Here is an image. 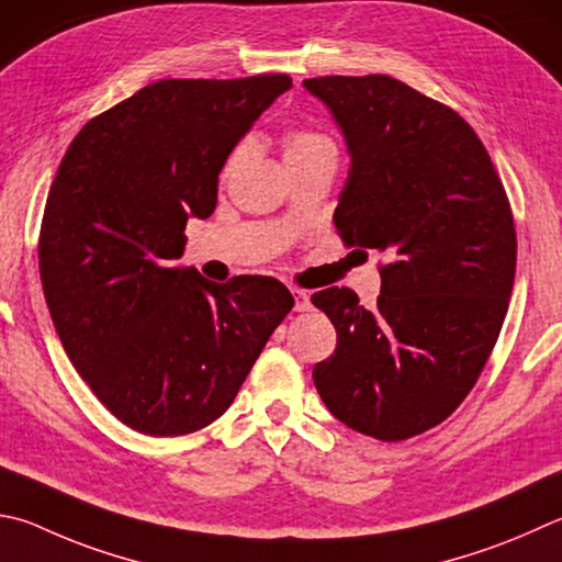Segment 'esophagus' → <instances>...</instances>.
I'll list each match as a JSON object with an SVG mask.
<instances>
[{
  "label": "esophagus",
  "instance_id": "esophagus-1",
  "mask_svg": "<svg viewBox=\"0 0 562 562\" xmlns=\"http://www.w3.org/2000/svg\"><path fill=\"white\" fill-rule=\"evenodd\" d=\"M292 297H294V310H297V312H310L312 310V302H310V292L307 290L292 288Z\"/></svg>",
  "mask_w": 562,
  "mask_h": 562
}]
</instances>
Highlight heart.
<instances>
[{
	"instance_id": "heart-1",
	"label": "heart",
	"mask_w": 562,
	"mask_h": 562,
	"mask_svg": "<svg viewBox=\"0 0 562 562\" xmlns=\"http://www.w3.org/2000/svg\"><path fill=\"white\" fill-rule=\"evenodd\" d=\"M248 149H250V142H240V145L233 149V155L228 157L226 171H231L233 167H236L238 161L248 155ZM322 149H334V145L324 135H319V132L290 130L288 137H284V159L314 155V151H322Z\"/></svg>"
}]
</instances>
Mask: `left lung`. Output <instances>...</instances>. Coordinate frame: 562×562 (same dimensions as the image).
<instances>
[{
	"mask_svg": "<svg viewBox=\"0 0 562 562\" xmlns=\"http://www.w3.org/2000/svg\"><path fill=\"white\" fill-rule=\"evenodd\" d=\"M331 110L351 155L334 226L385 252L375 310L356 292L312 294L336 349L314 385L351 430L397 442L450 417L492 353L516 274L504 183L467 122L391 76L302 83Z\"/></svg>",
	"mask_w": 562,
	"mask_h": 562,
	"instance_id": "obj_1",
	"label": "left lung"
}]
</instances>
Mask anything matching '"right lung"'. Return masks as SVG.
I'll return each mask as SVG.
<instances>
[{
	"label": "right lung",
	"mask_w": 562,
	"mask_h": 562,
	"mask_svg": "<svg viewBox=\"0 0 562 562\" xmlns=\"http://www.w3.org/2000/svg\"><path fill=\"white\" fill-rule=\"evenodd\" d=\"M284 74L157 80L86 122L50 183L38 270L70 363L120 423L151 437L211 425L292 310L282 282H211L177 262L189 218Z\"/></svg>",
	"instance_id": "right-lung-1"
}]
</instances>
